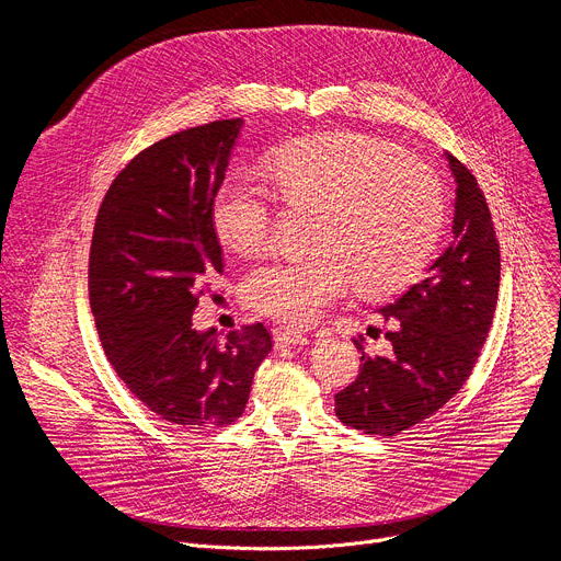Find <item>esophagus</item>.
<instances>
[{
    "instance_id": "1",
    "label": "esophagus",
    "mask_w": 561,
    "mask_h": 561,
    "mask_svg": "<svg viewBox=\"0 0 561 561\" xmlns=\"http://www.w3.org/2000/svg\"><path fill=\"white\" fill-rule=\"evenodd\" d=\"M275 342H277V346H304L308 342V337L304 333H297V331L277 329L275 331Z\"/></svg>"
}]
</instances>
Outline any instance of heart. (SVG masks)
I'll use <instances>...</instances> for the list:
<instances>
[{"label": "heart", "instance_id": "b5f03b06", "mask_svg": "<svg viewBox=\"0 0 561 561\" xmlns=\"http://www.w3.org/2000/svg\"><path fill=\"white\" fill-rule=\"evenodd\" d=\"M268 178L290 204L322 206L314 257L273 260L244 284L251 308L288 327H308L351 286L388 293L428 262L444 224L435 175L397 146L357 133L293 139L271 152ZM219 242L239 253L262 251L273 228L268 188L247 175L228 178L213 197Z\"/></svg>", "mask_w": 561, "mask_h": 561}]
</instances>
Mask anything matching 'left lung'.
I'll list each match as a JSON object with an SVG mask.
<instances>
[{
    "mask_svg": "<svg viewBox=\"0 0 561 561\" xmlns=\"http://www.w3.org/2000/svg\"><path fill=\"white\" fill-rule=\"evenodd\" d=\"M455 178L453 237L444 253L392 304L377 312L392 324L388 357L359 342L357 379L335 394L340 422L366 435L392 437L435 411L468 379L482 351L500 290V244L482 188L446 152Z\"/></svg>",
    "mask_w": 561,
    "mask_h": 561,
    "instance_id": "1",
    "label": "left lung"
}]
</instances>
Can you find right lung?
I'll return each mask as SVG.
<instances>
[{
	"instance_id": "right-lung-1",
	"label": "right lung",
	"mask_w": 561,
	"mask_h": 561,
	"mask_svg": "<svg viewBox=\"0 0 561 561\" xmlns=\"http://www.w3.org/2000/svg\"><path fill=\"white\" fill-rule=\"evenodd\" d=\"M244 119L180 130L111 184L93 232L89 295L108 362L159 420L206 431L244 413L273 348L262 324L195 331L197 297L221 275L210 204Z\"/></svg>"
}]
</instances>
